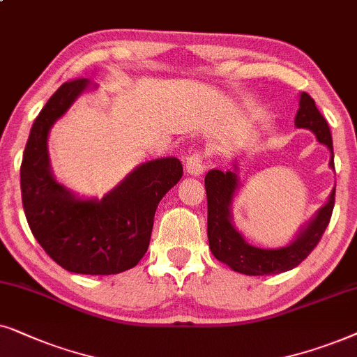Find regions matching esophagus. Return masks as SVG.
Here are the masks:
<instances>
[{
	"label": "esophagus",
	"instance_id": "obj_1",
	"mask_svg": "<svg viewBox=\"0 0 357 357\" xmlns=\"http://www.w3.org/2000/svg\"><path fill=\"white\" fill-rule=\"evenodd\" d=\"M206 169V156L204 151H194L192 155H189L186 158V171L192 176H199Z\"/></svg>",
	"mask_w": 357,
	"mask_h": 357
}]
</instances>
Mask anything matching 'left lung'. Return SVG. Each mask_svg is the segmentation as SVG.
<instances>
[{
	"label": "left lung",
	"instance_id": "1",
	"mask_svg": "<svg viewBox=\"0 0 357 357\" xmlns=\"http://www.w3.org/2000/svg\"><path fill=\"white\" fill-rule=\"evenodd\" d=\"M296 126L301 129H308L317 135L320 144L326 145L333 155V140L328 122L315 106L310 94H301V107L296 116ZM335 168L333 156L330 161ZM238 179L234 171L211 169L206 174L207 192V236L208 246L213 256L222 263L230 266L236 273L248 275L279 274L284 271L296 268L315 250L318 241L325 234L331 213L335 207V189L330 201L320 208L317 217L301 231L298 238L286 248L263 250L246 243L231 223L230 204L234 199Z\"/></svg>",
	"mask_w": 357,
	"mask_h": 357
}]
</instances>
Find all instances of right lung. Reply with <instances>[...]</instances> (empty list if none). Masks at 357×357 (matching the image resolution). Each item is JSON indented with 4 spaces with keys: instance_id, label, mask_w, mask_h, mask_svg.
<instances>
[{
    "instance_id": "right-lung-1",
    "label": "right lung",
    "mask_w": 357,
    "mask_h": 357,
    "mask_svg": "<svg viewBox=\"0 0 357 357\" xmlns=\"http://www.w3.org/2000/svg\"><path fill=\"white\" fill-rule=\"evenodd\" d=\"M86 86L84 78L61 84L32 123L21 163L22 207L32 235L56 264L76 274L109 275L144 258L156 207L181 179L183 165L174 156L151 160L101 201L71 196L50 173L47 137Z\"/></svg>"
}]
</instances>
